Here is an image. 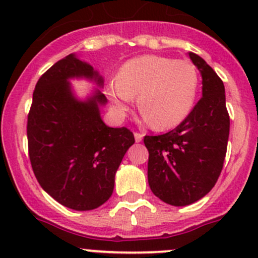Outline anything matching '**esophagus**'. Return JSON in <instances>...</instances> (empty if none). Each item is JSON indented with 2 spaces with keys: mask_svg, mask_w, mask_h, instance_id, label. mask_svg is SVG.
<instances>
[{
  "mask_svg": "<svg viewBox=\"0 0 258 258\" xmlns=\"http://www.w3.org/2000/svg\"><path fill=\"white\" fill-rule=\"evenodd\" d=\"M142 139H144V135L139 134V132H135V140H136V142H141Z\"/></svg>",
  "mask_w": 258,
  "mask_h": 258,
  "instance_id": "obj_1",
  "label": "esophagus"
}]
</instances>
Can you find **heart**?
<instances>
[{
    "label": "heart",
    "instance_id": "obj_1",
    "mask_svg": "<svg viewBox=\"0 0 258 258\" xmlns=\"http://www.w3.org/2000/svg\"><path fill=\"white\" fill-rule=\"evenodd\" d=\"M200 77L188 61L145 54L135 57L119 69L117 80L107 85L108 100L117 117L130 111L139 95L140 110L148 123L171 128L192 112L199 93Z\"/></svg>",
    "mask_w": 258,
    "mask_h": 258
}]
</instances>
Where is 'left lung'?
Wrapping results in <instances>:
<instances>
[{"instance_id": "obj_1", "label": "left lung", "mask_w": 258, "mask_h": 258, "mask_svg": "<svg viewBox=\"0 0 258 258\" xmlns=\"http://www.w3.org/2000/svg\"><path fill=\"white\" fill-rule=\"evenodd\" d=\"M188 56L202 76L201 100L175 130L144 140L151 191L172 206L194 204L212 189L230 135L223 82L202 57L194 52Z\"/></svg>"}]
</instances>
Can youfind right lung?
<instances>
[{
  "label": "right lung",
  "mask_w": 258,
  "mask_h": 258,
  "mask_svg": "<svg viewBox=\"0 0 258 258\" xmlns=\"http://www.w3.org/2000/svg\"><path fill=\"white\" fill-rule=\"evenodd\" d=\"M72 79L103 86L102 76L75 53L47 70L33 91L28 155L38 183L52 199L71 210L90 211L111 197L116 171L135 137L126 127L112 128L102 121L100 108L107 98L98 88L80 100Z\"/></svg>",
  "instance_id": "right-lung-1"
}]
</instances>
